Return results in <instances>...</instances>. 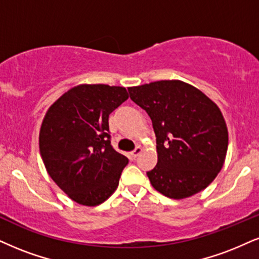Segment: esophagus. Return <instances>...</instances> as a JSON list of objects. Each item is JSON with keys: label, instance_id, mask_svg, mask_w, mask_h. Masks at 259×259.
Masks as SVG:
<instances>
[{"label": "esophagus", "instance_id": "1", "mask_svg": "<svg viewBox=\"0 0 259 259\" xmlns=\"http://www.w3.org/2000/svg\"><path fill=\"white\" fill-rule=\"evenodd\" d=\"M143 152V148L142 146H137V148L133 150L132 152H131V158L132 159H136L137 156H139V154H142Z\"/></svg>", "mask_w": 259, "mask_h": 259}]
</instances>
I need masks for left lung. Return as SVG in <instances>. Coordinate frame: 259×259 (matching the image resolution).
Segmentation results:
<instances>
[{"label":"left lung","instance_id":"obj_1","mask_svg":"<svg viewBox=\"0 0 259 259\" xmlns=\"http://www.w3.org/2000/svg\"><path fill=\"white\" fill-rule=\"evenodd\" d=\"M131 100L152 121L157 164L152 187L173 199L191 197L212 183L225 163L228 130L216 103L181 80L128 88Z\"/></svg>","mask_w":259,"mask_h":259}]
</instances>
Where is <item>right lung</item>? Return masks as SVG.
Returning <instances> with one entry per match:
<instances>
[{
	"label": "right lung",
	"mask_w": 259,
	"mask_h": 259,
	"mask_svg": "<svg viewBox=\"0 0 259 259\" xmlns=\"http://www.w3.org/2000/svg\"><path fill=\"white\" fill-rule=\"evenodd\" d=\"M128 98L124 88L81 84L48 109L39 151L48 174L78 204L96 206L119 186L126 156L110 144L109 115Z\"/></svg>",
	"instance_id": "1"
}]
</instances>
